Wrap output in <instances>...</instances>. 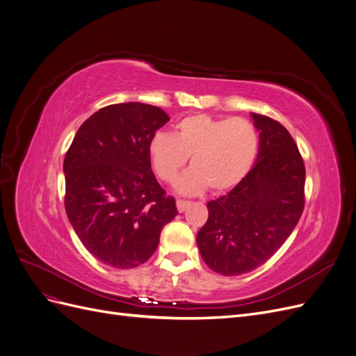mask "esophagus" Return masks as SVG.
<instances>
[{"instance_id": "obj_1", "label": "esophagus", "mask_w": 356, "mask_h": 356, "mask_svg": "<svg viewBox=\"0 0 356 356\" xmlns=\"http://www.w3.org/2000/svg\"><path fill=\"white\" fill-rule=\"evenodd\" d=\"M188 207H190V202H187V200H177L178 212H184Z\"/></svg>"}]
</instances>
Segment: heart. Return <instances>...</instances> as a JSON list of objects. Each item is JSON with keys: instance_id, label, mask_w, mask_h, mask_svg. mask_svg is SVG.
<instances>
[{"instance_id": "1", "label": "heart", "mask_w": 356, "mask_h": 356, "mask_svg": "<svg viewBox=\"0 0 356 356\" xmlns=\"http://www.w3.org/2000/svg\"><path fill=\"white\" fill-rule=\"evenodd\" d=\"M260 138L251 122L191 114L177 122L174 135L157 132L148 143V156L161 181L174 182L190 157L191 168L178 181L184 195L211 187L222 193L238 186L252 169Z\"/></svg>"}]
</instances>
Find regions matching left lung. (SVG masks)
I'll use <instances>...</instances> for the list:
<instances>
[{
    "mask_svg": "<svg viewBox=\"0 0 356 356\" xmlns=\"http://www.w3.org/2000/svg\"><path fill=\"white\" fill-rule=\"evenodd\" d=\"M251 118L260 136L255 163L227 195L208 202L209 217L196 238L203 261L222 276L264 264L305 208L306 169L293 136L270 117Z\"/></svg>",
    "mask_w": 356,
    "mask_h": 356,
    "instance_id": "left-lung-1",
    "label": "left lung"
}]
</instances>
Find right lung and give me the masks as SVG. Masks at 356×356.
I'll list each match as a JSON object with an SVG mask.
<instances>
[{"label":"right lung","mask_w":356,"mask_h":356,"mask_svg":"<svg viewBox=\"0 0 356 356\" xmlns=\"http://www.w3.org/2000/svg\"><path fill=\"white\" fill-rule=\"evenodd\" d=\"M168 114L141 102L104 106L86 120L63 160L65 211L95 258L114 268L145 263L161 229L174 220L175 199L160 187L148 143Z\"/></svg>","instance_id":"right-lung-1"}]
</instances>
